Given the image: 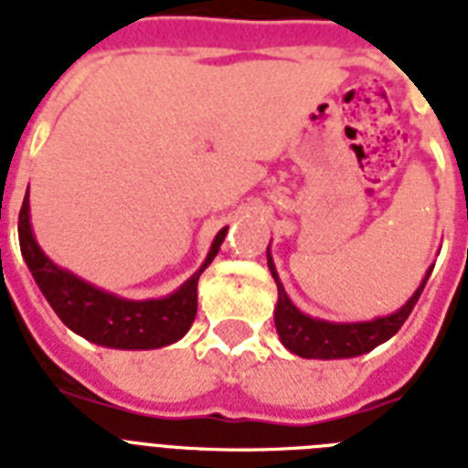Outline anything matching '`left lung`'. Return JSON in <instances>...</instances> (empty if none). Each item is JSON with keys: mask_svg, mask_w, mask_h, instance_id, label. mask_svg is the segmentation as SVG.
Returning <instances> with one entry per match:
<instances>
[{"mask_svg": "<svg viewBox=\"0 0 468 468\" xmlns=\"http://www.w3.org/2000/svg\"><path fill=\"white\" fill-rule=\"evenodd\" d=\"M267 264L273 281H276V288H279V303L273 307V324H276L281 344L286 346L291 353L300 356V358L317 360L356 358V356H363V353L378 348L387 339H392L394 334L401 329V324L409 320V314H411L413 305L419 303L425 283H428V276L432 271V267L425 271L420 286L416 288V293L406 300L397 313L375 317L370 322H329L300 313L298 307L293 305V300L288 298L286 288H283L279 273H276V267H273L269 247Z\"/></svg>", "mask_w": 468, "mask_h": 468, "instance_id": "8db88e82", "label": "left lung"}]
</instances>
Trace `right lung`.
<instances>
[{
  "instance_id": "add662e5",
  "label": "right lung",
  "mask_w": 468,
  "mask_h": 468,
  "mask_svg": "<svg viewBox=\"0 0 468 468\" xmlns=\"http://www.w3.org/2000/svg\"><path fill=\"white\" fill-rule=\"evenodd\" d=\"M226 233L228 226L216 233L204 264L175 293L165 298L127 300L79 279L76 273L57 267L49 260L33 235L28 195L24 197V207L18 214L21 254L57 317L90 344L120 348V351L163 348L180 341L189 332L197 314V283L201 271L214 261L221 250Z\"/></svg>"
}]
</instances>
